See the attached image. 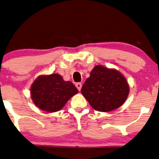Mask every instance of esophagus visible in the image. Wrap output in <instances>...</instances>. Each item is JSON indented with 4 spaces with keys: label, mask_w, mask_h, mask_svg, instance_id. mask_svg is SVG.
Returning <instances> with one entry per match:
<instances>
[{
    "label": "esophagus",
    "mask_w": 159,
    "mask_h": 159,
    "mask_svg": "<svg viewBox=\"0 0 159 159\" xmlns=\"http://www.w3.org/2000/svg\"><path fill=\"white\" fill-rule=\"evenodd\" d=\"M76 87H77V88L78 89V90H81L82 88V83H80V82H77V83H76Z\"/></svg>",
    "instance_id": "34e87169"
}]
</instances>
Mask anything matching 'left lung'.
<instances>
[{"label":"left lung","instance_id":"obj_1","mask_svg":"<svg viewBox=\"0 0 159 159\" xmlns=\"http://www.w3.org/2000/svg\"><path fill=\"white\" fill-rule=\"evenodd\" d=\"M81 93L94 110L110 112L125 102L129 87L124 76L118 71L98 65L90 71Z\"/></svg>","mask_w":159,"mask_h":159}]
</instances>
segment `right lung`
I'll return each instance as SVG.
<instances>
[{
	"mask_svg": "<svg viewBox=\"0 0 159 159\" xmlns=\"http://www.w3.org/2000/svg\"><path fill=\"white\" fill-rule=\"evenodd\" d=\"M78 93L70 81H64L58 74L39 76L32 84L30 93L33 102L41 110L57 112Z\"/></svg>",
	"mask_w": 159,
	"mask_h": 159,
	"instance_id": "add662e5",
	"label": "right lung"
}]
</instances>
